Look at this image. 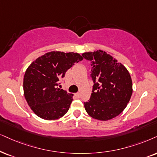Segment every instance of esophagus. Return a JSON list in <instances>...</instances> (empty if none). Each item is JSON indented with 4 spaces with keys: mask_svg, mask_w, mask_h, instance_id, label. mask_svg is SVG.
Here are the masks:
<instances>
[{
    "mask_svg": "<svg viewBox=\"0 0 157 157\" xmlns=\"http://www.w3.org/2000/svg\"><path fill=\"white\" fill-rule=\"evenodd\" d=\"M75 96L77 97V98H80V94L79 93H75Z\"/></svg>",
    "mask_w": 157,
    "mask_h": 157,
    "instance_id": "obj_1",
    "label": "esophagus"
}]
</instances>
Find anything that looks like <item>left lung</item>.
<instances>
[{
    "label": "left lung",
    "mask_w": 157,
    "mask_h": 157,
    "mask_svg": "<svg viewBox=\"0 0 157 157\" xmlns=\"http://www.w3.org/2000/svg\"><path fill=\"white\" fill-rule=\"evenodd\" d=\"M90 61V77L94 85L85 109L93 119L106 121L116 117L125 109L132 93L128 69L103 51L82 53Z\"/></svg>",
    "instance_id": "8db88e82"
}]
</instances>
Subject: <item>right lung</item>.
I'll use <instances>...</instances> for the list:
<instances>
[{"mask_svg": "<svg viewBox=\"0 0 157 157\" xmlns=\"http://www.w3.org/2000/svg\"><path fill=\"white\" fill-rule=\"evenodd\" d=\"M82 59L77 53L51 51L29 65L24 77V94L37 116L53 120L66 114L73 94L61 89L60 81L69 68Z\"/></svg>", "mask_w": 157, "mask_h": 157, "instance_id": "1", "label": "right lung"}]
</instances>
